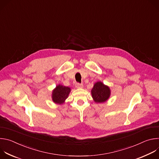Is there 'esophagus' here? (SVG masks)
<instances>
[{
  "instance_id": "1",
  "label": "esophagus",
  "mask_w": 159,
  "mask_h": 159,
  "mask_svg": "<svg viewBox=\"0 0 159 159\" xmlns=\"http://www.w3.org/2000/svg\"><path fill=\"white\" fill-rule=\"evenodd\" d=\"M75 87L77 89H82L84 87V85L82 84H79V83H76L75 84Z\"/></svg>"
}]
</instances>
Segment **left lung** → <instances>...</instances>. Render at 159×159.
Instances as JSON below:
<instances>
[{
	"instance_id": "obj_1",
	"label": "left lung",
	"mask_w": 159,
	"mask_h": 159,
	"mask_svg": "<svg viewBox=\"0 0 159 159\" xmlns=\"http://www.w3.org/2000/svg\"><path fill=\"white\" fill-rule=\"evenodd\" d=\"M91 95L96 103H103L109 98L111 89L102 82L98 81L94 84L91 90Z\"/></svg>"
}]
</instances>
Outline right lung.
<instances>
[{
  "label": "right lung",
  "mask_w": 159,
  "mask_h": 159,
  "mask_svg": "<svg viewBox=\"0 0 159 159\" xmlns=\"http://www.w3.org/2000/svg\"><path fill=\"white\" fill-rule=\"evenodd\" d=\"M70 91L71 89L69 87H66L61 84L57 85L52 91V101L55 104H63L69 97Z\"/></svg>",
  "instance_id": "1"
}]
</instances>
